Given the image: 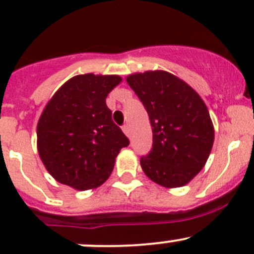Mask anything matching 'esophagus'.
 I'll return each mask as SVG.
<instances>
[{"label":"esophagus","mask_w":254,"mask_h":254,"mask_svg":"<svg viewBox=\"0 0 254 254\" xmlns=\"http://www.w3.org/2000/svg\"><path fill=\"white\" fill-rule=\"evenodd\" d=\"M123 131H124V134L127 135V136H129V134H130V129H129V127H127V125H124V127H123Z\"/></svg>","instance_id":"1"}]
</instances>
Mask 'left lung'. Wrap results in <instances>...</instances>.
Segmentation results:
<instances>
[{
  "instance_id": "left-lung-1",
  "label": "left lung",
  "mask_w": 254,
  "mask_h": 254,
  "mask_svg": "<svg viewBox=\"0 0 254 254\" xmlns=\"http://www.w3.org/2000/svg\"><path fill=\"white\" fill-rule=\"evenodd\" d=\"M127 82L152 127V150L140 160L142 171L165 188L186 186L205 166L214 145L205 103L187 82L167 71L132 73Z\"/></svg>"
}]
</instances>
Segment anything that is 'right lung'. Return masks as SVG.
<instances>
[{"label":"right lung","mask_w":254,"mask_h":254,"mask_svg":"<svg viewBox=\"0 0 254 254\" xmlns=\"http://www.w3.org/2000/svg\"><path fill=\"white\" fill-rule=\"evenodd\" d=\"M120 82L118 75H77L45 106L37 125V147L59 183L88 190L109 178L118 153L129 145L106 103Z\"/></svg>","instance_id":"1"}]
</instances>
